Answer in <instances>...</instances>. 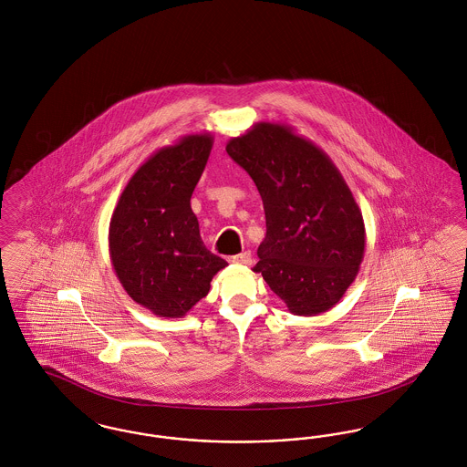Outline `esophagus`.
Here are the masks:
<instances>
[{
	"label": "esophagus",
	"instance_id": "obj_1",
	"mask_svg": "<svg viewBox=\"0 0 467 467\" xmlns=\"http://www.w3.org/2000/svg\"><path fill=\"white\" fill-rule=\"evenodd\" d=\"M233 263H236V265H244V266H250L252 265V252H242V254H238V255H234L233 257Z\"/></svg>",
	"mask_w": 467,
	"mask_h": 467
}]
</instances>
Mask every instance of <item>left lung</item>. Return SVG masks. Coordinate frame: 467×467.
Listing matches in <instances>:
<instances>
[{"instance_id": "8db88e82", "label": "left lung", "mask_w": 467, "mask_h": 467, "mask_svg": "<svg viewBox=\"0 0 467 467\" xmlns=\"http://www.w3.org/2000/svg\"><path fill=\"white\" fill-rule=\"evenodd\" d=\"M227 154L257 185L266 236L254 267L294 315L331 310L356 280L366 229L331 157L290 126L257 122Z\"/></svg>"}]
</instances>
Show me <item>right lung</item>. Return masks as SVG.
Returning <instances> with one entry per match:
<instances>
[{"mask_svg": "<svg viewBox=\"0 0 467 467\" xmlns=\"http://www.w3.org/2000/svg\"><path fill=\"white\" fill-rule=\"evenodd\" d=\"M212 147L213 136L200 133L159 149L134 171L111 213V266L130 297L157 317H183L227 266L202 244L191 208Z\"/></svg>", "mask_w": 467, "mask_h": 467, "instance_id": "1", "label": "right lung"}]
</instances>
